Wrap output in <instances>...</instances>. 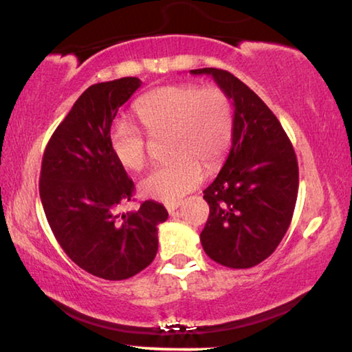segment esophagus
<instances>
[{
	"mask_svg": "<svg viewBox=\"0 0 352 352\" xmlns=\"http://www.w3.org/2000/svg\"><path fill=\"white\" fill-rule=\"evenodd\" d=\"M183 204V201H172V202H166V208H167V212L169 213H174L175 210L180 207Z\"/></svg>",
	"mask_w": 352,
	"mask_h": 352,
	"instance_id": "obj_1",
	"label": "esophagus"
}]
</instances>
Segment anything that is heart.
<instances>
[{
  "label": "heart",
  "mask_w": 352,
  "mask_h": 352,
  "mask_svg": "<svg viewBox=\"0 0 352 352\" xmlns=\"http://www.w3.org/2000/svg\"><path fill=\"white\" fill-rule=\"evenodd\" d=\"M140 123L150 134L169 133L172 158L151 169L139 183L144 197L172 202L204 180V166L214 169L232 139V107L221 88L170 83L145 93L134 104ZM110 150L124 169L145 166L146 142L133 123L118 120L109 133Z\"/></svg>",
  "instance_id": "obj_1"
}]
</instances>
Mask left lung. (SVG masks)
<instances>
[{"mask_svg": "<svg viewBox=\"0 0 352 352\" xmlns=\"http://www.w3.org/2000/svg\"><path fill=\"white\" fill-rule=\"evenodd\" d=\"M190 72L212 76L234 106L228 160L204 190L210 214L202 248L224 267L250 269L274 253L291 224L298 190L296 153L274 112L242 80L217 67Z\"/></svg>", "mask_w": 352, "mask_h": 352, "instance_id": "1", "label": "left lung"}]
</instances>
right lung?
<instances>
[{
  "label": "right lung",
  "mask_w": 352,
  "mask_h": 352,
  "mask_svg": "<svg viewBox=\"0 0 352 352\" xmlns=\"http://www.w3.org/2000/svg\"><path fill=\"white\" fill-rule=\"evenodd\" d=\"M140 85L138 77H123L87 88L42 156L39 196L55 239L80 269L112 281L151 264L158 224L169 217L155 201L118 212L133 197L134 183L110 150L109 133L118 109Z\"/></svg>",
  "instance_id": "1"
}]
</instances>
